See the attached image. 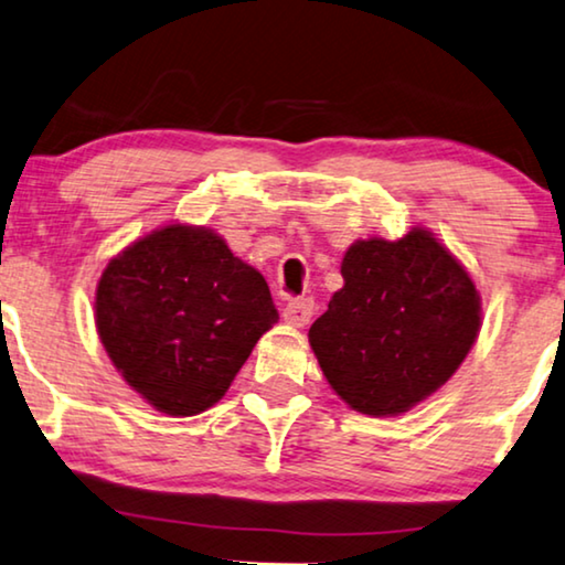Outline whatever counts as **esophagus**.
<instances>
[{"label": "esophagus", "instance_id": "esophagus-1", "mask_svg": "<svg viewBox=\"0 0 565 565\" xmlns=\"http://www.w3.org/2000/svg\"><path fill=\"white\" fill-rule=\"evenodd\" d=\"M313 300L311 298H292L288 306L282 308V319L292 323V327H306L311 321Z\"/></svg>", "mask_w": 565, "mask_h": 565}]
</instances>
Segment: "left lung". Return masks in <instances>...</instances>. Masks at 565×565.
<instances>
[{
  "mask_svg": "<svg viewBox=\"0 0 565 565\" xmlns=\"http://www.w3.org/2000/svg\"><path fill=\"white\" fill-rule=\"evenodd\" d=\"M344 288L308 342L337 396L367 416H396L450 381L481 329L466 267L427 228L398 242H354Z\"/></svg>",
  "mask_w": 565,
  "mask_h": 565,
  "instance_id": "1",
  "label": "left lung"
}]
</instances>
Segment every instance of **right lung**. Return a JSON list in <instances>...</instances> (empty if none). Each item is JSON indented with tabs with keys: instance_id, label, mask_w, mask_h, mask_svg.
Listing matches in <instances>:
<instances>
[{
	"instance_id": "1",
	"label": "right lung",
	"mask_w": 565,
	"mask_h": 565,
	"mask_svg": "<svg viewBox=\"0 0 565 565\" xmlns=\"http://www.w3.org/2000/svg\"><path fill=\"white\" fill-rule=\"evenodd\" d=\"M280 319L269 288L205 226L169 223L110 259L95 323L118 373L161 414L195 416L226 396Z\"/></svg>"
}]
</instances>
